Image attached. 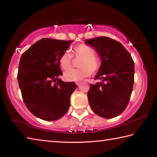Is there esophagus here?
<instances>
[{"label":"esophagus","mask_w":157,"mask_h":157,"mask_svg":"<svg viewBox=\"0 0 157 157\" xmlns=\"http://www.w3.org/2000/svg\"><path fill=\"white\" fill-rule=\"evenodd\" d=\"M80 82H76V84H77V86H79V85H80Z\"/></svg>","instance_id":"obj_1"}]
</instances>
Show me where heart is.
Returning <instances> with one entry per match:
<instances>
[{
    "label": "heart",
    "instance_id": "1",
    "mask_svg": "<svg viewBox=\"0 0 157 157\" xmlns=\"http://www.w3.org/2000/svg\"><path fill=\"white\" fill-rule=\"evenodd\" d=\"M73 56L80 59L78 66L79 68H71L64 73L67 81L78 82L91 75L93 72L99 70L101 66L100 59L95 56V50L86 45H79L73 48L72 55L68 51L63 52L59 58V63L64 70L69 68L73 62Z\"/></svg>",
    "mask_w": 157,
    "mask_h": 157
}]
</instances>
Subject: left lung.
<instances>
[{"label":"left lung","instance_id":"left-lung-1","mask_svg":"<svg viewBox=\"0 0 157 157\" xmlns=\"http://www.w3.org/2000/svg\"><path fill=\"white\" fill-rule=\"evenodd\" d=\"M96 50L102 63L95 79L90 84L89 105L94 112L105 118H112L125 109L134 82V63L131 55L120 42L107 36L86 39Z\"/></svg>","mask_w":157,"mask_h":157}]
</instances>
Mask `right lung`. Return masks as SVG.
I'll list each match as a JSON object with an SVG mask.
<instances>
[{
    "mask_svg": "<svg viewBox=\"0 0 157 157\" xmlns=\"http://www.w3.org/2000/svg\"><path fill=\"white\" fill-rule=\"evenodd\" d=\"M73 41L44 38L21 55L17 78L21 95L30 112L42 120L56 121L70 107L75 82H64L59 58Z\"/></svg>",
    "mask_w": 157,
    "mask_h": 157,
    "instance_id": "obj_1",
    "label": "right lung"
}]
</instances>
